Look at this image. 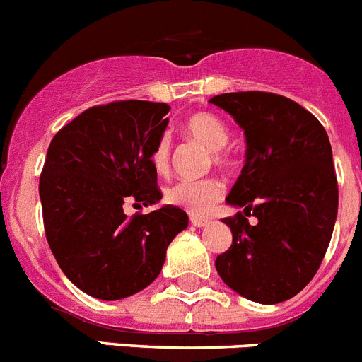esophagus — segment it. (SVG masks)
I'll return each instance as SVG.
<instances>
[{
  "mask_svg": "<svg viewBox=\"0 0 362 362\" xmlns=\"http://www.w3.org/2000/svg\"><path fill=\"white\" fill-rule=\"evenodd\" d=\"M190 223L197 228H204V226H209L212 221L209 217H203V216H190Z\"/></svg>",
  "mask_w": 362,
  "mask_h": 362,
  "instance_id": "esophagus-1",
  "label": "esophagus"
}]
</instances>
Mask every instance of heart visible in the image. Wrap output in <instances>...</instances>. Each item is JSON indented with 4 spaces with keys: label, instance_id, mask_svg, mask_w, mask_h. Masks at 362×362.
Masks as SVG:
<instances>
[{
    "label": "heart",
    "instance_id": "1",
    "mask_svg": "<svg viewBox=\"0 0 362 362\" xmlns=\"http://www.w3.org/2000/svg\"><path fill=\"white\" fill-rule=\"evenodd\" d=\"M183 132L196 139L203 146L212 150V159L216 165H225L228 156L225 146L230 141V130L225 121L212 112H196L185 119ZM152 166L159 175L170 172L172 166V143L170 137L163 136L156 143L152 152ZM223 183L217 179H201V181H177L165 190V199L187 212L199 216L206 214L214 204L223 197Z\"/></svg>",
    "mask_w": 362,
    "mask_h": 362
}]
</instances>
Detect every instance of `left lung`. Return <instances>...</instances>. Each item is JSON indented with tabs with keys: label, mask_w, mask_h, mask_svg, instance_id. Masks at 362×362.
I'll return each instance as SVG.
<instances>
[{
	"label": "left lung",
	"mask_w": 362,
	"mask_h": 362,
	"mask_svg": "<svg viewBox=\"0 0 362 362\" xmlns=\"http://www.w3.org/2000/svg\"><path fill=\"white\" fill-rule=\"evenodd\" d=\"M210 103L246 137L245 166L226 197L243 212L223 219L232 245L217 255V274L246 299L283 303L312 281L330 245L339 204L330 139L317 117L284 95L230 92Z\"/></svg>",
	"instance_id": "left-lung-1"
}]
</instances>
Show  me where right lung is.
<instances>
[{"mask_svg":"<svg viewBox=\"0 0 362 362\" xmlns=\"http://www.w3.org/2000/svg\"><path fill=\"white\" fill-rule=\"evenodd\" d=\"M170 107L112 101L81 112L50 141L40 177L45 235L57 264L79 290L117 300L146 288L166 248L188 226L174 204L127 217L163 197L152 152Z\"/></svg>","mask_w":362,"mask_h":362,"instance_id":"obj_1","label":"right lung"}]
</instances>
